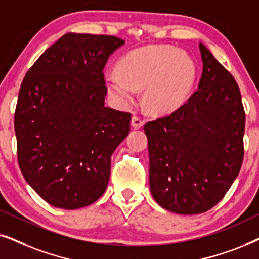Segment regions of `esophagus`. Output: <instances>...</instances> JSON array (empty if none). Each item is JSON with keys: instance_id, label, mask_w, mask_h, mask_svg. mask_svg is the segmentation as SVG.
I'll return each instance as SVG.
<instances>
[{"instance_id": "esophagus-1", "label": "esophagus", "mask_w": 259, "mask_h": 259, "mask_svg": "<svg viewBox=\"0 0 259 259\" xmlns=\"http://www.w3.org/2000/svg\"><path fill=\"white\" fill-rule=\"evenodd\" d=\"M131 123H132V127L133 128H141L144 125V120L140 118V116H137L134 115L132 120H131Z\"/></svg>"}]
</instances>
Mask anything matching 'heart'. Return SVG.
Segmentation results:
<instances>
[{
  "label": "heart",
  "instance_id": "1",
  "mask_svg": "<svg viewBox=\"0 0 259 259\" xmlns=\"http://www.w3.org/2000/svg\"><path fill=\"white\" fill-rule=\"evenodd\" d=\"M118 72L106 74L109 94L116 101H131L144 90V102L158 113L172 112L192 87L196 67L185 52L172 46H146L130 52L119 61Z\"/></svg>",
  "mask_w": 259,
  "mask_h": 259
}]
</instances>
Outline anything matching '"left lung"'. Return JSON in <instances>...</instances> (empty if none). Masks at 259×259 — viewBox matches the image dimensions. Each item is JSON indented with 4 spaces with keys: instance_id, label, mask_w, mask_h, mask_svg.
Returning a JSON list of instances; mask_svg holds the SVG:
<instances>
[{
    "instance_id": "1",
    "label": "left lung",
    "mask_w": 259,
    "mask_h": 259,
    "mask_svg": "<svg viewBox=\"0 0 259 259\" xmlns=\"http://www.w3.org/2000/svg\"><path fill=\"white\" fill-rule=\"evenodd\" d=\"M198 90L171 114L144 126L154 200L179 214L217 205L244 159L245 112L236 80L203 44Z\"/></svg>"
}]
</instances>
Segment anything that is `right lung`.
<instances>
[{
  "label": "right lung",
  "instance_id": "obj_1",
  "mask_svg": "<svg viewBox=\"0 0 259 259\" xmlns=\"http://www.w3.org/2000/svg\"><path fill=\"white\" fill-rule=\"evenodd\" d=\"M125 44L112 35L67 33L28 70L15 109L17 161L48 204L75 210L104 194L111 157L131 113L106 107L104 68Z\"/></svg>",
  "mask_w": 259,
  "mask_h": 259
}]
</instances>
